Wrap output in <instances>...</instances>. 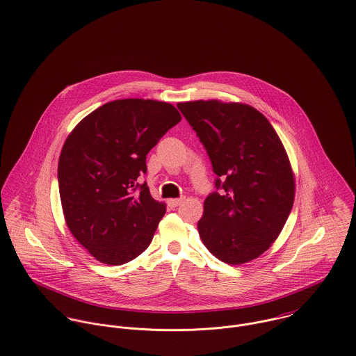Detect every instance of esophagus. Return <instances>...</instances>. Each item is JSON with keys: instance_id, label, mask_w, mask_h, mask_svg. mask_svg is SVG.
<instances>
[{"instance_id": "esophagus-1", "label": "esophagus", "mask_w": 356, "mask_h": 356, "mask_svg": "<svg viewBox=\"0 0 356 356\" xmlns=\"http://www.w3.org/2000/svg\"><path fill=\"white\" fill-rule=\"evenodd\" d=\"M184 201V198L181 197V198H175V200H169L168 201V204L170 205V207H173V208H176V207H179L181 202Z\"/></svg>"}]
</instances>
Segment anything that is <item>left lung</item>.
Wrapping results in <instances>:
<instances>
[{
  "label": "left lung",
  "mask_w": 356,
  "mask_h": 356,
  "mask_svg": "<svg viewBox=\"0 0 356 356\" xmlns=\"http://www.w3.org/2000/svg\"><path fill=\"white\" fill-rule=\"evenodd\" d=\"M211 159L216 191L204 204L198 231L227 264H243L278 238L294 201L284 144L268 120L241 103H179Z\"/></svg>",
  "instance_id": "left-lung-1"
}]
</instances>
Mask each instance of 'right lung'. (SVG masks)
<instances>
[{
	"mask_svg": "<svg viewBox=\"0 0 356 356\" xmlns=\"http://www.w3.org/2000/svg\"><path fill=\"white\" fill-rule=\"evenodd\" d=\"M180 120L165 102L114 100L85 117L66 139L58 165L63 213L96 260L121 266L148 248L166 209L139 180L148 151Z\"/></svg>",
	"mask_w": 356,
	"mask_h": 356,
	"instance_id": "add662e5",
	"label": "right lung"
}]
</instances>
